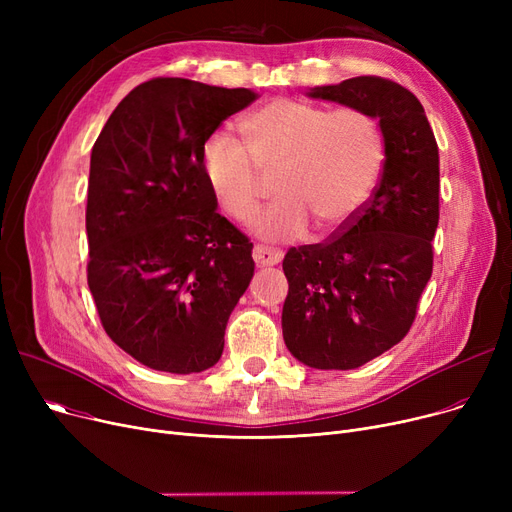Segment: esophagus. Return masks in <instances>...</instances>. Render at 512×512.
<instances>
[{
	"instance_id": "1",
	"label": "esophagus",
	"mask_w": 512,
	"mask_h": 512,
	"mask_svg": "<svg viewBox=\"0 0 512 512\" xmlns=\"http://www.w3.org/2000/svg\"><path fill=\"white\" fill-rule=\"evenodd\" d=\"M253 259L257 265L265 267V265H278L282 259V251L274 249V247H265V245H255L253 247Z\"/></svg>"
}]
</instances>
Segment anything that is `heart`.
I'll return each instance as SVG.
<instances>
[{"mask_svg":"<svg viewBox=\"0 0 512 512\" xmlns=\"http://www.w3.org/2000/svg\"><path fill=\"white\" fill-rule=\"evenodd\" d=\"M240 130L245 145L224 132L211 134L201 166L215 201L240 224L259 211L261 172H276L280 199L257 222L265 240H297L311 222L324 234L351 226L384 170L382 128L359 107L330 110L280 97L251 110Z\"/></svg>","mask_w":512,"mask_h":512,"instance_id":"heart-1","label":"heart"}]
</instances>
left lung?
<instances>
[{
    "mask_svg": "<svg viewBox=\"0 0 512 512\" xmlns=\"http://www.w3.org/2000/svg\"><path fill=\"white\" fill-rule=\"evenodd\" d=\"M307 95L365 110L384 134L382 178L359 218L326 242L292 247L282 263V334L292 357L315 369H357L407 336L432 278L438 143L419 99L394 80L355 76Z\"/></svg>",
    "mask_w": 512,
    "mask_h": 512,
    "instance_id": "8db88e82",
    "label": "left lung"
}]
</instances>
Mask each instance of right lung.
<instances>
[{"label": "right lung", "instance_id": "add662e5", "mask_svg": "<svg viewBox=\"0 0 512 512\" xmlns=\"http://www.w3.org/2000/svg\"><path fill=\"white\" fill-rule=\"evenodd\" d=\"M255 99L251 89L151 78L93 145L87 282L107 336L151 369L186 375L218 363L253 278V242L215 211L201 151Z\"/></svg>", "mask_w": 512, "mask_h": 512}]
</instances>
